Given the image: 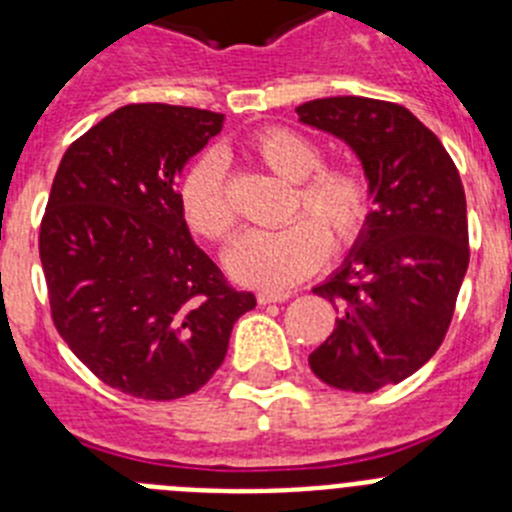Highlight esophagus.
<instances>
[{"mask_svg":"<svg viewBox=\"0 0 512 512\" xmlns=\"http://www.w3.org/2000/svg\"><path fill=\"white\" fill-rule=\"evenodd\" d=\"M289 297H292L289 292H259L256 300H259V305H271V302H284Z\"/></svg>","mask_w":512,"mask_h":512,"instance_id":"34e87169","label":"esophagus"}]
</instances>
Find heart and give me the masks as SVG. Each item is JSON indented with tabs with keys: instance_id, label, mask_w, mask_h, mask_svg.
Segmentation results:
<instances>
[{
	"instance_id": "1",
	"label": "heart",
	"mask_w": 512,
	"mask_h": 512,
	"mask_svg": "<svg viewBox=\"0 0 512 512\" xmlns=\"http://www.w3.org/2000/svg\"><path fill=\"white\" fill-rule=\"evenodd\" d=\"M248 156L292 184L279 230H251L230 246L225 264L241 284L287 289L310 277L336 251L356 246L374 215L372 179L359 166L323 164L310 138L287 128H266L248 140ZM179 205L189 228L212 243L228 241L238 225L220 158L207 153L184 174Z\"/></svg>"
}]
</instances>
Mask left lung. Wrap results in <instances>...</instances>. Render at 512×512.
Instances as JSON below:
<instances>
[{
    "label": "left lung",
    "mask_w": 512,
    "mask_h": 512,
    "mask_svg": "<svg viewBox=\"0 0 512 512\" xmlns=\"http://www.w3.org/2000/svg\"><path fill=\"white\" fill-rule=\"evenodd\" d=\"M297 115L354 148L377 202L364 238L315 287L338 318L310 369L336 390L377 392L418 372L446 338L469 266L467 197L441 140L402 104L328 97Z\"/></svg>",
    "instance_id": "1"
}]
</instances>
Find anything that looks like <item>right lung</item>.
I'll return each mask as SVG.
<instances>
[{
  "label": "right lung",
  "mask_w": 512,
  "mask_h": 512,
  "mask_svg": "<svg viewBox=\"0 0 512 512\" xmlns=\"http://www.w3.org/2000/svg\"><path fill=\"white\" fill-rule=\"evenodd\" d=\"M223 115L128 104L63 153L40 223L53 325L94 377L140 400H176L223 364L256 307L192 241L179 176Z\"/></svg>",
  "instance_id": "1"
}]
</instances>
